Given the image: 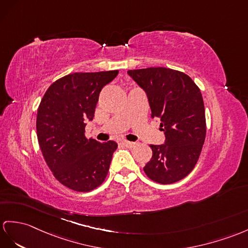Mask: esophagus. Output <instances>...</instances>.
<instances>
[{"label": "esophagus", "mask_w": 248, "mask_h": 248, "mask_svg": "<svg viewBox=\"0 0 248 248\" xmlns=\"http://www.w3.org/2000/svg\"><path fill=\"white\" fill-rule=\"evenodd\" d=\"M122 144L124 145L125 147H128V148L135 147V145H136V143H135V142H128V141H123V142H122Z\"/></svg>", "instance_id": "obj_1"}]
</instances>
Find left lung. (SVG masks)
Returning a JSON list of instances; mask_svg holds the SVG:
<instances>
[{"label": "left lung", "instance_id": "left-lung-1", "mask_svg": "<svg viewBox=\"0 0 248 248\" xmlns=\"http://www.w3.org/2000/svg\"><path fill=\"white\" fill-rule=\"evenodd\" d=\"M147 95L152 118L160 121L165 142L150 145L153 156L144 166L149 179L171 184L194 170L206 136L200 89L184 72L165 67L128 70Z\"/></svg>", "mask_w": 248, "mask_h": 248}]
</instances>
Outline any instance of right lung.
<instances>
[{"label":"right lung","mask_w":248,"mask_h":248,"mask_svg":"<svg viewBox=\"0 0 248 248\" xmlns=\"http://www.w3.org/2000/svg\"><path fill=\"white\" fill-rule=\"evenodd\" d=\"M119 70L75 72L52 83L38 108L40 148L53 176L68 188L90 191L104 182L118 144L85 136L99 94Z\"/></svg>","instance_id":"obj_1"}]
</instances>
